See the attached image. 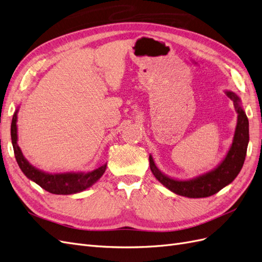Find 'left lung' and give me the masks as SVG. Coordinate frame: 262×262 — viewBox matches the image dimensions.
Instances as JSON below:
<instances>
[{"instance_id": "left-lung-1", "label": "left lung", "mask_w": 262, "mask_h": 262, "mask_svg": "<svg viewBox=\"0 0 262 262\" xmlns=\"http://www.w3.org/2000/svg\"><path fill=\"white\" fill-rule=\"evenodd\" d=\"M225 94L234 102L237 113V124L232 145L226 156L215 168L191 179H175L157 168L152 155H149V168L155 178L171 192L187 198H207L215 194L238 175L244 162L249 142V122L242 106V100L234 92Z\"/></svg>"}]
</instances>
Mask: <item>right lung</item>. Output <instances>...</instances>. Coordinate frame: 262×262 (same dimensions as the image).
I'll return each instance as SVG.
<instances>
[{"instance_id": "add662e5", "label": "right lung", "mask_w": 262, "mask_h": 262, "mask_svg": "<svg viewBox=\"0 0 262 262\" xmlns=\"http://www.w3.org/2000/svg\"><path fill=\"white\" fill-rule=\"evenodd\" d=\"M19 106L15 110L11 124V138L14 148V154L20 170L29 180L36 182L42 189L53 194H74L84 191L92 187L100 179L106 170L107 164L92 171H68L60 173H50L36 168L31 165L17 144V114Z\"/></svg>"}]
</instances>
